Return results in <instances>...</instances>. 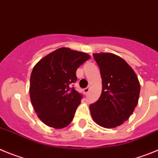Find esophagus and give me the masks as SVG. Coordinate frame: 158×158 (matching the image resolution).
<instances>
[{
	"mask_svg": "<svg viewBox=\"0 0 158 158\" xmlns=\"http://www.w3.org/2000/svg\"><path fill=\"white\" fill-rule=\"evenodd\" d=\"M89 87H86V88H85V89H83V92H84L86 94L88 93V92H89Z\"/></svg>",
	"mask_w": 158,
	"mask_h": 158,
	"instance_id": "esophagus-1",
	"label": "esophagus"
}]
</instances>
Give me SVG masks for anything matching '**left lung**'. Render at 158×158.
<instances>
[{
    "label": "left lung",
    "mask_w": 158,
    "mask_h": 158,
    "mask_svg": "<svg viewBox=\"0 0 158 158\" xmlns=\"http://www.w3.org/2000/svg\"><path fill=\"white\" fill-rule=\"evenodd\" d=\"M102 79V94L89 106L94 121L101 127L120 126L133 113L139 102L140 83L134 70L111 52L93 53Z\"/></svg>",
    "instance_id": "obj_1"
}]
</instances>
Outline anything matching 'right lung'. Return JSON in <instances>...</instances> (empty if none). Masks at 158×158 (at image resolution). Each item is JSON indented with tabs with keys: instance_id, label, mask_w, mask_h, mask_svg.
<instances>
[{
	"instance_id": "1",
	"label": "right lung",
	"mask_w": 158,
	"mask_h": 158,
	"mask_svg": "<svg viewBox=\"0 0 158 158\" xmlns=\"http://www.w3.org/2000/svg\"><path fill=\"white\" fill-rule=\"evenodd\" d=\"M89 58L86 52L63 47L34 67L30 97L37 116L45 125L60 129L72 121L82 96L70 85L77 80L78 68Z\"/></svg>"
}]
</instances>
